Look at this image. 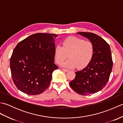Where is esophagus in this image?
I'll use <instances>...</instances> for the list:
<instances>
[{
    "label": "esophagus",
    "mask_w": 123,
    "mask_h": 123,
    "mask_svg": "<svg viewBox=\"0 0 123 123\" xmlns=\"http://www.w3.org/2000/svg\"><path fill=\"white\" fill-rule=\"evenodd\" d=\"M62 70H63V71L66 72H68V71H69V70H68V69H64V68H62Z\"/></svg>",
    "instance_id": "34e87169"
}]
</instances>
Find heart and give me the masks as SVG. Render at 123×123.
I'll use <instances>...</instances> for the list:
<instances>
[{"label": "heart", "mask_w": 123, "mask_h": 123, "mask_svg": "<svg viewBox=\"0 0 123 123\" xmlns=\"http://www.w3.org/2000/svg\"><path fill=\"white\" fill-rule=\"evenodd\" d=\"M94 48L90 41L74 36L67 37L62 42V46L57 45L54 49V57L57 64L66 60L69 54L70 59L62 64L64 67L83 68L87 66L93 56Z\"/></svg>", "instance_id": "b5f03b06"}]
</instances>
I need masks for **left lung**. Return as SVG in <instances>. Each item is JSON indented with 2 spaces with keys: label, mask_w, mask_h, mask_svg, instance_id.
I'll return each instance as SVG.
<instances>
[{
  "label": "left lung",
  "mask_w": 123,
  "mask_h": 123,
  "mask_svg": "<svg viewBox=\"0 0 123 123\" xmlns=\"http://www.w3.org/2000/svg\"><path fill=\"white\" fill-rule=\"evenodd\" d=\"M89 39L93 44V56L87 66L75 72V77L70 82V87L81 95L95 93L105 87L113 68V60L109 44L95 34L77 33Z\"/></svg>",
  "instance_id": "obj_1"
}]
</instances>
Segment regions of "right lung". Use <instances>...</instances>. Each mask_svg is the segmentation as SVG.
Returning <instances> with one entry per match:
<instances>
[{"label": "right lung", "mask_w": 123, "mask_h": 123, "mask_svg": "<svg viewBox=\"0 0 123 123\" xmlns=\"http://www.w3.org/2000/svg\"><path fill=\"white\" fill-rule=\"evenodd\" d=\"M55 34L36 33L17 44L10 60L16 87L27 95L42 93L49 87L54 64Z\"/></svg>", "instance_id": "obj_1"}]
</instances>
